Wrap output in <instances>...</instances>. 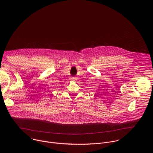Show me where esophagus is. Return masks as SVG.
<instances>
[{
  "label": "esophagus",
  "instance_id": "esophagus-1",
  "mask_svg": "<svg viewBox=\"0 0 153 153\" xmlns=\"http://www.w3.org/2000/svg\"><path fill=\"white\" fill-rule=\"evenodd\" d=\"M70 80H73V81H74V80H76V77H71V78H70Z\"/></svg>",
  "mask_w": 153,
  "mask_h": 153
}]
</instances>
